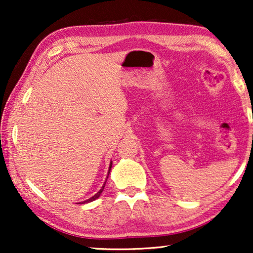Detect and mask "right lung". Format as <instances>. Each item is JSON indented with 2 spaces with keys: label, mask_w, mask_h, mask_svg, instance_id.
<instances>
[{
  "label": "right lung",
  "mask_w": 253,
  "mask_h": 253,
  "mask_svg": "<svg viewBox=\"0 0 253 253\" xmlns=\"http://www.w3.org/2000/svg\"><path fill=\"white\" fill-rule=\"evenodd\" d=\"M112 166H113V162H112V161H110V165H109V170H108V175H109V172H110V169H112ZM107 178H108V176H107ZM106 182H107V179H106ZM106 182H105V184H106ZM105 184H103V185H102V188H101V189H100V190H99V191H98V192H96L94 196H93V197H91V198H89V199H87V200H85V202H83V204H85V203H89V202H93V200L98 199V198H99V197H100V195H101V193H102V191H103V188H105Z\"/></svg>",
  "instance_id": "right-lung-1"
}]
</instances>
